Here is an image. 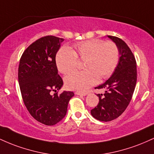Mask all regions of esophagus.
<instances>
[{
  "mask_svg": "<svg viewBox=\"0 0 154 154\" xmlns=\"http://www.w3.org/2000/svg\"><path fill=\"white\" fill-rule=\"evenodd\" d=\"M75 93L78 95H84V96L87 95V93H82V92H79V91H77Z\"/></svg>",
  "mask_w": 154,
  "mask_h": 154,
  "instance_id": "34e87169",
  "label": "esophagus"
}]
</instances>
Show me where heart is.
<instances>
[{
  "label": "heart",
  "instance_id": "b5f03b06",
  "mask_svg": "<svg viewBox=\"0 0 154 154\" xmlns=\"http://www.w3.org/2000/svg\"><path fill=\"white\" fill-rule=\"evenodd\" d=\"M74 49L62 48L56 55L58 69L66 75L75 71L78 60L85 61L82 72H73L65 77L69 89L85 91L100 79L111 75L117 64L119 50L115 43L101 40H89L74 45Z\"/></svg>",
  "mask_w": 154,
  "mask_h": 154
}]
</instances>
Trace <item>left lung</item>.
I'll return each mask as SVG.
<instances>
[{
    "label": "left lung",
    "instance_id": "left-lung-1",
    "mask_svg": "<svg viewBox=\"0 0 154 154\" xmlns=\"http://www.w3.org/2000/svg\"><path fill=\"white\" fill-rule=\"evenodd\" d=\"M118 48L119 61L112 75L95 89H105L98 94L99 103L91 111L95 119L109 122L116 119L125 111L132 99L137 82V66L128 45L117 37L108 35Z\"/></svg>",
    "mask_w": 154,
    "mask_h": 154
}]
</instances>
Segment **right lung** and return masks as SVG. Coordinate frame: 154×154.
Segmentation results:
<instances>
[{"mask_svg": "<svg viewBox=\"0 0 154 154\" xmlns=\"http://www.w3.org/2000/svg\"><path fill=\"white\" fill-rule=\"evenodd\" d=\"M63 38L43 37L23 53L18 70L19 88L24 105L31 116L43 125H54L64 117L72 91L51 95L63 86L58 74L56 55Z\"/></svg>", "mask_w": 154, "mask_h": 154, "instance_id": "add662e5", "label": "right lung"}]
</instances>
